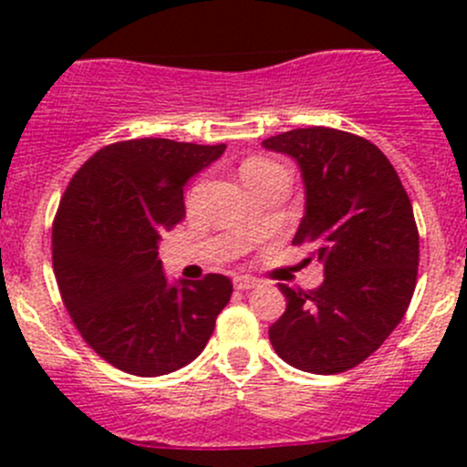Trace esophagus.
<instances>
[{"mask_svg":"<svg viewBox=\"0 0 467 467\" xmlns=\"http://www.w3.org/2000/svg\"><path fill=\"white\" fill-rule=\"evenodd\" d=\"M233 285H234V289L248 291V289H253V286L257 285V280H255V277H251V275H234Z\"/></svg>","mask_w":467,"mask_h":467,"instance_id":"obj_1","label":"esophagus"}]
</instances>
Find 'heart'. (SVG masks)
<instances>
[{
  "label": "heart",
  "mask_w": 467,
  "mask_h": 467,
  "mask_svg": "<svg viewBox=\"0 0 467 467\" xmlns=\"http://www.w3.org/2000/svg\"><path fill=\"white\" fill-rule=\"evenodd\" d=\"M266 167H273L268 160H262V158H255V160H248L246 164L242 167V173H248V171H257V169H266Z\"/></svg>",
  "instance_id": "b5f03b06"
}]
</instances>
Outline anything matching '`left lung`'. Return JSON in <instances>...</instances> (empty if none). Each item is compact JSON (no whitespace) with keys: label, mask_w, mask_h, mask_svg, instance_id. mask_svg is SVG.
I'll return each instance as SVG.
<instances>
[{"label":"left lung","mask_w":467,"mask_h":467,"mask_svg":"<svg viewBox=\"0 0 467 467\" xmlns=\"http://www.w3.org/2000/svg\"><path fill=\"white\" fill-rule=\"evenodd\" d=\"M266 149L300 164L305 216L294 244L314 248L325 280L291 289L268 327L271 346L305 373L337 375L368 359L411 303L420 262L413 207L398 171L368 140L309 126L273 135Z\"/></svg>","instance_id":"obj_1"}]
</instances>
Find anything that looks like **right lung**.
Returning a JSON list of instances; mask_svg holds the SVG:
<instances>
[{
	"instance_id": "1",
	"label": "right lung",
	"mask_w": 467,
	"mask_h": 467,
	"mask_svg": "<svg viewBox=\"0 0 467 467\" xmlns=\"http://www.w3.org/2000/svg\"><path fill=\"white\" fill-rule=\"evenodd\" d=\"M225 144H108L72 176L51 230L60 298L83 341L124 373L158 378L203 352L233 296L221 273L171 285L160 234L185 216L182 187Z\"/></svg>"
}]
</instances>
